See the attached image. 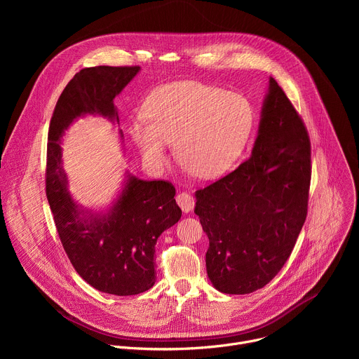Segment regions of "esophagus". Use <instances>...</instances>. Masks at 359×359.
Masks as SVG:
<instances>
[{"label": "esophagus", "instance_id": "obj_1", "mask_svg": "<svg viewBox=\"0 0 359 359\" xmlns=\"http://www.w3.org/2000/svg\"><path fill=\"white\" fill-rule=\"evenodd\" d=\"M176 201L180 206V209L184 212V213H189L193 210L194 208V197L186 191H180L177 196H176Z\"/></svg>", "mask_w": 359, "mask_h": 359}]
</instances>
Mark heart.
<instances>
[{
  "instance_id": "obj_1",
  "label": "heart",
  "mask_w": 359,
  "mask_h": 359,
  "mask_svg": "<svg viewBox=\"0 0 359 359\" xmlns=\"http://www.w3.org/2000/svg\"><path fill=\"white\" fill-rule=\"evenodd\" d=\"M143 112L130 121L129 132L144 162L161 169L173 142L177 158L201 179L222 176L234 165L254 125L245 96L194 81L153 89Z\"/></svg>"
}]
</instances>
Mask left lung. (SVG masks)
I'll return each mask as SVG.
<instances>
[{
  "mask_svg": "<svg viewBox=\"0 0 359 359\" xmlns=\"http://www.w3.org/2000/svg\"><path fill=\"white\" fill-rule=\"evenodd\" d=\"M310 183L309 130L270 78L251 156L196 191L194 213L209 237L208 276L219 291L250 294L278 274L305 223Z\"/></svg>",
  "mask_w": 359,
  "mask_h": 359,
  "instance_id": "8db88e82",
  "label": "left lung"
}]
</instances>
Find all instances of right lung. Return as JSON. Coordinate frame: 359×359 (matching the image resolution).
<instances>
[{"mask_svg": "<svg viewBox=\"0 0 359 359\" xmlns=\"http://www.w3.org/2000/svg\"><path fill=\"white\" fill-rule=\"evenodd\" d=\"M139 69L137 65L81 69L62 90L48 130L45 191L62 247L89 285L115 295H136L155 284L156 241L182 216L176 189L168 180L146 182L130 176L112 212L102 219H88L67 191L60 139L83 114L119 122L115 96Z\"/></svg>", "mask_w": 359, "mask_h": 359, "instance_id": "obj_1", "label": "right lung"}]
</instances>
